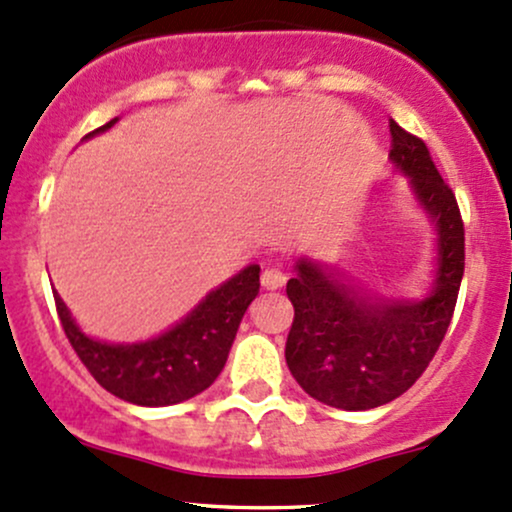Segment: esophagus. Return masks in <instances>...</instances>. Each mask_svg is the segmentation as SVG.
<instances>
[{"instance_id":"34e87169","label":"esophagus","mask_w":512,"mask_h":512,"mask_svg":"<svg viewBox=\"0 0 512 512\" xmlns=\"http://www.w3.org/2000/svg\"><path fill=\"white\" fill-rule=\"evenodd\" d=\"M262 286L267 288V291H276V288H281L283 283H286V274L281 272V269H276V267H267L262 272Z\"/></svg>"}]
</instances>
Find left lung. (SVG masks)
Returning <instances> with one entry per match:
<instances>
[{
	"label": "left lung",
	"instance_id": "obj_1",
	"mask_svg": "<svg viewBox=\"0 0 512 512\" xmlns=\"http://www.w3.org/2000/svg\"><path fill=\"white\" fill-rule=\"evenodd\" d=\"M391 162L410 176L420 205L439 231V272L422 300H369L298 260L286 283L293 324L286 362L305 393L341 410L391 403L422 377L439 350L465 272V226L455 193L443 181L422 138L389 119Z\"/></svg>",
	"mask_w": 512,
	"mask_h": 512
}]
</instances>
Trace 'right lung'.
Here are the masks:
<instances>
[{"label":"right lung","instance_id":"1","mask_svg":"<svg viewBox=\"0 0 512 512\" xmlns=\"http://www.w3.org/2000/svg\"><path fill=\"white\" fill-rule=\"evenodd\" d=\"M116 119L85 135L107 131ZM260 293V267L250 264L212 291L190 315L159 338L133 346H114L85 336L73 322L64 300L54 291L57 315L88 372L116 398L135 405L159 408L197 396L219 377L226 365L248 305Z\"/></svg>","mask_w":512,"mask_h":512}]
</instances>
